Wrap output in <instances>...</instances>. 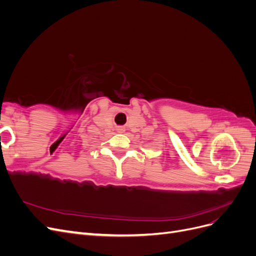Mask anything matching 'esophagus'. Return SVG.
<instances>
[{
    "label": "esophagus",
    "mask_w": 256,
    "mask_h": 256,
    "mask_svg": "<svg viewBox=\"0 0 256 256\" xmlns=\"http://www.w3.org/2000/svg\"><path fill=\"white\" fill-rule=\"evenodd\" d=\"M118 131H120V132H124V131H125V128H124V127H120V128H118Z\"/></svg>",
    "instance_id": "esophagus-1"
}]
</instances>
